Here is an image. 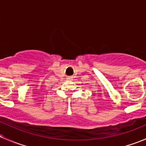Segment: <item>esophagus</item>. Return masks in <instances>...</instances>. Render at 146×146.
Instances as JSON below:
<instances>
[{
    "mask_svg": "<svg viewBox=\"0 0 146 146\" xmlns=\"http://www.w3.org/2000/svg\"><path fill=\"white\" fill-rule=\"evenodd\" d=\"M68 80H72V77H70V76H69V77H68Z\"/></svg>",
    "mask_w": 146,
    "mask_h": 146,
    "instance_id": "obj_1",
    "label": "esophagus"
}]
</instances>
